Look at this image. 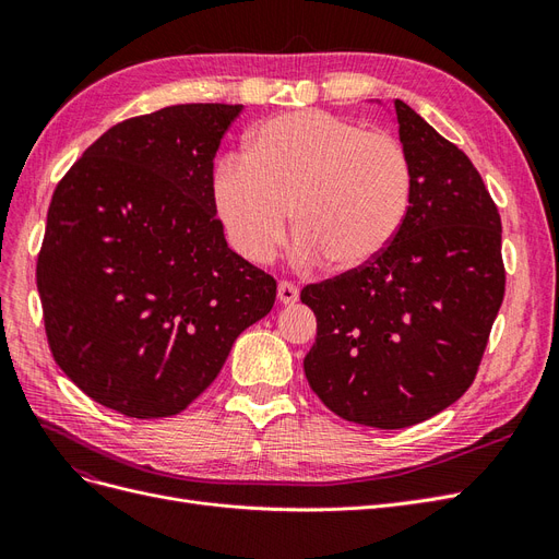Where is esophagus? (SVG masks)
<instances>
[{
    "label": "esophagus",
    "mask_w": 559,
    "mask_h": 559,
    "mask_svg": "<svg viewBox=\"0 0 559 559\" xmlns=\"http://www.w3.org/2000/svg\"><path fill=\"white\" fill-rule=\"evenodd\" d=\"M277 298H280V302H284V306H292V302L298 300V286L294 282H280Z\"/></svg>",
    "instance_id": "1"
}]
</instances>
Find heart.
I'll use <instances>...</instances> for the list:
<instances>
[{"instance_id": "heart-1", "label": "heart", "mask_w": 559, "mask_h": 559, "mask_svg": "<svg viewBox=\"0 0 559 559\" xmlns=\"http://www.w3.org/2000/svg\"><path fill=\"white\" fill-rule=\"evenodd\" d=\"M413 160L382 130L324 109H296L259 126L245 158L214 173V205L233 249L270 263L294 212L300 263L359 270L380 259L408 222Z\"/></svg>"}]
</instances>
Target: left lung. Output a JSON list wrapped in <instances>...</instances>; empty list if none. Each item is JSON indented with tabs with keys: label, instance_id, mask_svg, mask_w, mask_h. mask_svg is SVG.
I'll return each instance as SVG.
<instances>
[{
	"label": "left lung",
	"instance_id": "left-lung-1",
	"mask_svg": "<svg viewBox=\"0 0 559 559\" xmlns=\"http://www.w3.org/2000/svg\"><path fill=\"white\" fill-rule=\"evenodd\" d=\"M413 160L408 222L380 259L308 284L317 317L302 368L329 411L403 429L445 411L478 373L506 289L501 216L462 148L394 99Z\"/></svg>",
	"mask_w": 559,
	"mask_h": 559
}]
</instances>
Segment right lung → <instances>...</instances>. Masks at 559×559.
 <instances>
[{
	"label": "right lung",
	"instance_id": "1",
	"mask_svg": "<svg viewBox=\"0 0 559 559\" xmlns=\"http://www.w3.org/2000/svg\"><path fill=\"white\" fill-rule=\"evenodd\" d=\"M242 105H175L95 140L56 186L37 259L56 364L83 394L170 417L214 382L277 282L235 253L214 156Z\"/></svg>",
	"mask_w": 559,
	"mask_h": 559
}]
</instances>
